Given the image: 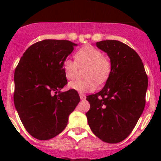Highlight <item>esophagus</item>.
I'll list each match as a JSON object with an SVG mask.
<instances>
[{"label":"esophagus","instance_id":"34e87169","mask_svg":"<svg viewBox=\"0 0 161 161\" xmlns=\"http://www.w3.org/2000/svg\"><path fill=\"white\" fill-rule=\"evenodd\" d=\"M80 99H81V100H84V99H85V97H85V95L83 94V93H80Z\"/></svg>","mask_w":161,"mask_h":161}]
</instances>
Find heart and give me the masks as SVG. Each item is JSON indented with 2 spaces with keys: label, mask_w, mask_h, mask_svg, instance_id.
Returning a JSON list of instances; mask_svg holds the SVG:
<instances>
[{
  "label": "heart",
  "mask_w": 161,
  "mask_h": 161,
  "mask_svg": "<svg viewBox=\"0 0 161 161\" xmlns=\"http://www.w3.org/2000/svg\"><path fill=\"white\" fill-rule=\"evenodd\" d=\"M75 59L66 58L63 61V69L67 79L75 77L78 67H86L85 80H73L68 84V88L79 93L93 92L97 89V82L102 84L109 77L112 64L109 59L102 56L101 50L93 46L80 48L75 54Z\"/></svg>",
  "instance_id": "obj_1"
}]
</instances>
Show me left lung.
<instances>
[{
  "label": "left lung",
  "mask_w": 161,
  "mask_h": 161,
  "mask_svg": "<svg viewBox=\"0 0 161 161\" xmlns=\"http://www.w3.org/2000/svg\"><path fill=\"white\" fill-rule=\"evenodd\" d=\"M96 46L107 53L112 68L103 89L87 96L88 123L102 141L119 143L131 133L143 113L148 80L139 55L126 44L104 40Z\"/></svg>",
  "instance_id": "8db88e82"
}]
</instances>
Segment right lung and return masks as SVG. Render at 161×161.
Listing matches in <instances>:
<instances>
[{"label": "right lung", "instance_id": "1", "mask_svg": "<svg viewBox=\"0 0 161 161\" xmlns=\"http://www.w3.org/2000/svg\"><path fill=\"white\" fill-rule=\"evenodd\" d=\"M76 46L68 40L45 39L31 45L14 72V102L28 133L39 140L63 131L80 101L77 91L60 92L68 84L64 59Z\"/></svg>", "mask_w": 161, "mask_h": 161}]
</instances>
